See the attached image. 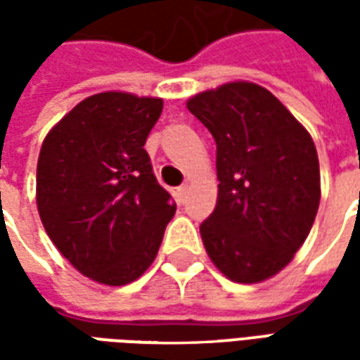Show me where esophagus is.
<instances>
[{
  "label": "esophagus",
  "instance_id": "esophagus-1",
  "mask_svg": "<svg viewBox=\"0 0 360 360\" xmlns=\"http://www.w3.org/2000/svg\"><path fill=\"white\" fill-rule=\"evenodd\" d=\"M188 196V185H181L179 188H177V198H179V202H185Z\"/></svg>",
  "mask_w": 360,
  "mask_h": 360
}]
</instances>
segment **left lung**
<instances>
[{
    "mask_svg": "<svg viewBox=\"0 0 360 360\" xmlns=\"http://www.w3.org/2000/svg\"><path fill=\"white\" fill-rule=\"evenodd\" d=\"M216 141L218 202L202 221L204 249L227 279L258 283L293 260L320 204L309 131L264 86L226 82L187 102Z\"/></svg>",
    "mask_w": 360,
    "mask_h": 360,
    "instance_id": "left-lung-1",
    "label": "left lung"
}]
</instances>
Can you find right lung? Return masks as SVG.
Instances as JSON below:
<instances>
[{"label": "right lung", "instance_id": "obj_1", "mask_svg": "<svg viewBox=\"0 0 360 360\" xmlns=\"http://www.w3.org/2000/svg\"><path fill=\"white\" fill-rule=\"evenodd\" d=\"M162 108L152 96H89L40 148L36 204L44 229L82 276L103 285L141 278L175 214L144 150Z\"/></svg>", "mask_w": 360, "mask_h": 360}]
</instances>
